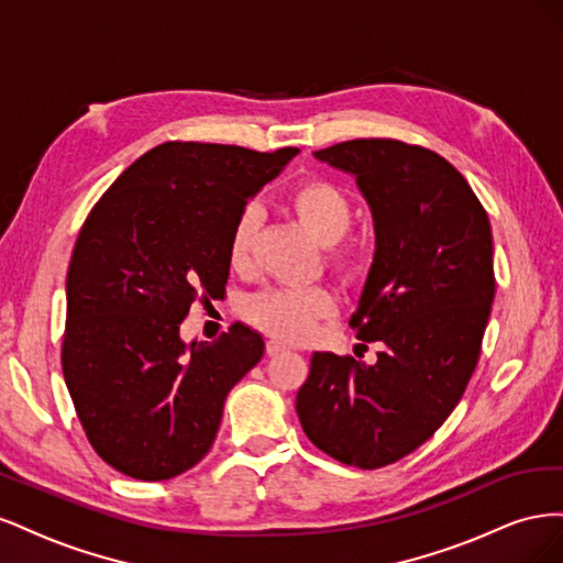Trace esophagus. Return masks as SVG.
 Instances as JSON below:
<instances>
[{
  "label": "esophagus",
  "instance_id": "34e87169",
  "mask_svg": "<svg viewBox=\"0 0 563 563\" xmlns=\"http://www.w3.org/2000/svg\"><path fill=\"white\" fill-rule=\"evenodd\" d=\"M265 350H267V356H277V354L286 352L288 347L282 343V340H277V338H269V340H267V345H265Z\"/></svg>",
  "mask_w": 563,
  "mask_h": 563
}]
</instances>
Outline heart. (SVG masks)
Segmentation results:
<instances>
[{
	"label": "heart",
	"mask_w": 563,
	"mask_h": 563,
	"mask_svg": "<svg viewBox=\"0 0 563 563\" xmlns=\"http://www.w3.org/2000/svg\"><path fill=\"white\" fill-rule=\"evenodd\" d=\"M288 207L314 240L327 246V263L340 275H350L360 253L352 242L343 240L352 225V201L343 187L321 178L302 180L288 192ZM258 225L261 213L255 207H244L234 218L228 236V263L232 269L244 272L251 267ZM333 310V294L323 286L267 288L244 302V319L255 329L296 343L310 338L317 321L331 317Z\"/></svg>",
	"instance_id": "1"
}]
</instances>
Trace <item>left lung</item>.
I'll use <instances>...</instances> for the list:
<instances>
[{"label": "left lung", "mask_w": 563, "mask_h": 563, "mask_svg": "<svg viewBox=\"0 0 563 563\" xmlns=\"http://www.w3.org/2000/svg\"><path fill=\"white\" fill-rule=\"evenodd\" d=\"M314 157L356 178L376 220L350 327L380 352L373 366L314 352L296 411L319 451L378 470L422 446L465 395L496 296L490 223L463 174L428 147L354 139Z\"/></svg>", "instance_id": "8db88e82"}]
</instances>
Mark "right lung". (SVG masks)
<instances>
[{
    "instance_id": "1",
    "label": "right lung",
    "mask_w": 563,
    "mask_h": 563,
    "mask_svg": "<svg viewBox=\"0 0 563 563\" xmlns=\"http://www.w3.org/2000/svg\"><path fill=\"white\" fill-rule=\"evenodd\" d=\"M298 147L168 141L119 176L84 220L67 267L63 376L93 451L164 482L209 453L230 389L265 343L234 323L185 347L195 300L223 296L234 218Z\"/></svg>"
}]
</instances>
